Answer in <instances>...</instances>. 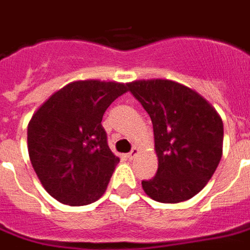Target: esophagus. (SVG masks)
Segmentation results:
<instances>
[{"mask_svg":"<svg viewBox=\"0 0 250 250\" xmlns=\"http://www.w3.org/2000/svg\"><path fill=\"white\" fill-rule=\"evenodd\" d=\"M138 148H133V150H131V151L130 152H129V154H127V158H129V159H130V160H133V159H134V158H135V156H137V155H138Z\"/></svg>","mask_w":250,"mask_h":250,"instance_id":"esophagus-1","label":"esophagus"}]
</instances>
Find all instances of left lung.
<instances>
[{"label":"left lung","mask_w":250,"mask_h":250,"mask_svg":"<svg viewBox=\"0 0 250 250\" xmlns=\"http://www.w3.org/2000/svg\"><path fill=\"white\" fill-rule=\"evenodd\" d=\"M150 116L158 171L142 188L150 198L179 204L204 189L223 151V121L215 108L189 87L168 79L127 83Z\"/></svg>","instance_id":"8db88e82"}]
</instances>
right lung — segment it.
I'll list each match as a JSON object with an SVG mask.
<instances>
[{
    "instance_id": "1",
    "label": "right lung",
    "mask_w": 250,
    "mask_h": 250,
    "mask_svg": "<svg viewBox=\"0 0 250 250\" xmlns=\"http://www.w3.org/2000/svg\"><path fill=\"white\" fill-rule=\"evenodd\" d=\"M126 91L124 83L77 81L32 116L27 127L31 164L44 189L61 204L84 206L104 194L120 159L108 146L102 120Z\"/></svg>"
}]
</instances>
